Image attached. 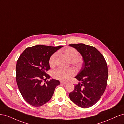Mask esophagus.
<instances>
[{
  "label": "esophagus",
  "mask_w": 124,
  "mask_h": 124,
  "mask_svg": "<svg viewBox=\"0 0 124 124\" xmlns=\"http://www.w3.org/2000/svg\"><path fill=\"white\" fill-rule=\"evenodd\" d=\"M61 83L63 85H66L67 84V83L65 82H61Z\"/></svg>",
  "instance_id": "esophagus-1"
}]
</instances>
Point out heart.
<instances>
[{"mask_svg": "<svg viewBox=\"0 0 124 124\" xmlns=\"http://www.w3.org/2000/svg\"><path fill=\"white\" fill-rule=\"evenodd\" d=\"M63 52L67 57L70 59V64L77 68H78L82 65L83 59L80 56H78V52L76 49L72 47H69L63 50ZM57 56V53H54L50 56L49 61L50 66L54 67L55 65ZM75 70L72 68H70L66 69H58L54 70V72L53 73V76L55 79L66 81L75 75Z\"/></svg>", "mask_w": 124, "mask_h": 124, "instance_id": "obj_1", "label": "heart"}]
</instances>
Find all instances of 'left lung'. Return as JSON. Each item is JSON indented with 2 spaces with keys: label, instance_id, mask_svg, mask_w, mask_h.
<instances>
[{
  "label": "left lung",
  "instance_id": "8db88e82",
  "mask_svg": "<svg viewBox=\"0 0 124 124\" xmlns=\"http://www.w3.org/2000/svg\"><path fill=\"white\" fill-rule=\"evenodd\" d=\"M69 46L80 53L84 61L79 73L75 77L80 82L74 86L69 97L78 107L89 108L100 99L107 87V63L103 55L94 47L84 44Z\"/></svg>",
  "mask_w": 124,
  "mask_h": 124
}]
</instances>
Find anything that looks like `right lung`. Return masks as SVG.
<instances>
[{"label":"right lung","mask_w":124,"mask_h":124,"mask_svg":"<svg viewBox=\"0 0 124 124\" xmlns=\"http://www.w3.org/2000/svg\"><path fill=\"white\" fill-rule=\"evenodd\" d=\"M44 45H36L26 48L17 61L16 80L24 99L29 104L38 107L51 99L58 80L52 79L45 83L42 81L50 76L46 73L50 69L49 59L62 48Z\"/></svg>","instance_id":"1"}]
</instances>
